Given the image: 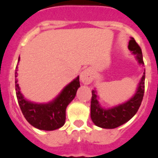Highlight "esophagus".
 <instances>
[{
    "label": "esophagus",
    "instance_id": "1",
    "mask_svg": "<svg viewBox=\"0 0 158 158\" xmlns=\"http://www.w3.org/2000/svg\"><path fill=\"white\" fill-rule=\"evenodd\" d=\"M93 79H94V77H93L92 73L90 70L86 69L81 72L80 80L84 84H90L92 82Z\"/></svg>",
    "mask_w": 158,
    "mask_h": 158
}]
</instances>
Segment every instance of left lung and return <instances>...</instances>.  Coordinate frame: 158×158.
<instances>
[{"instance_id":"left-lung-1","label":"left lung","mask_w":158,"mask_h":158,"mask_svg":"<svg viewBox=\"0 0 158 158\" xmlns=\"http://www.w3.org/2000/svg\"><path fill=\"white\" fill-rule=\"evenodd\" d=\"M128 48L133 55L136 56L135 58L138 60V64L143 66L142 49L134 38L131 37L130 39ZM145 71L144 69L143 75L138 83L135 94L124 103L106 109L100 106L96 90H93L91 91L92 97L90 102V118L95 126L104 129H114L127 123L134 117L139 109L143 98L145 91Z\"/></svg>"}]
</instances>
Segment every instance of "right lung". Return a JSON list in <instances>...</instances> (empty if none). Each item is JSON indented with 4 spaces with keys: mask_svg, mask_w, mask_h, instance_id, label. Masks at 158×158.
<instances>
[{
    "mask_svg": "<svg viewBox=\"0 0 158 158\" xmlns=\"http://www.w3.org/2000/svg\"><path fill=\"white\" fill-rule=\"evenodd\" d=\"M20 61V56L18 63ZM15 87L17 101L22 113L28 123L42 130H54L62 127L65 123L66 108L74 99L80 87L79 76L71 81L56 98L48 103H35L26 99L21 94L17 83V65L15 72Z\"/></svg>",
    "mask_w": 158,
    "mask_h": 158,
    "instance_id": "1",
    "label": "right lung"
}]
</instances>
